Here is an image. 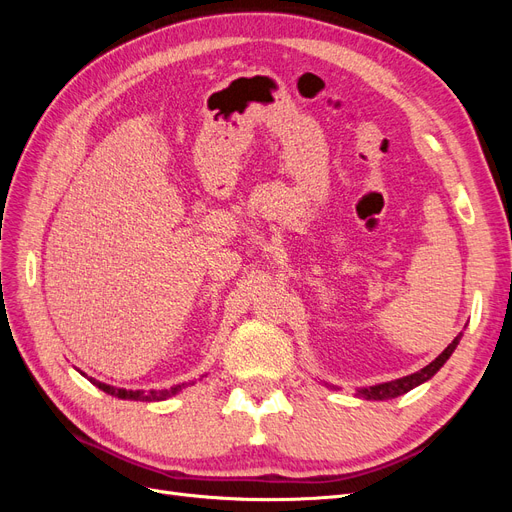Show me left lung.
I'll return each instance as SVG.
<instances>
[{
	"label": "left lung",
	"mask_w": 512,
	"mask_h": 512,
	"mask_svg": "<svg viewBox=\"0 0 512 512\" xmlns=\"http://www.w3.org/2000/svg\"><path fill=\"white\" fill-rule=\"evenodd\" d=\"M459 339H461V333L453 339L451 344H448V348L438 356V359L431 361L425 369L416 371V374H412V376L395 380V382H386V384H380V386H371V389H363V391H359V395L365 397V399L384 401V399H393V397H399V395H404V393L412 391L414 386L423 384V382H427L429 378H433V376L438 374L440 367H442L448 359H451V354L455 352V348H457V344H459Z\"/></svg>",
	"instance_id": "left-lung-1"
}]
</instances>
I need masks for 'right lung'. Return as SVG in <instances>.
<instances>
[{"mask_svg": "<svg viewBox=\"0 0 512 512\" xmlns=\"http://www.w3.org/2000/svg\"><path fill=\"white\" fill-rule=\"evenodd\" d=\"M98 386L100 389L104 391V393H108V395H113V397H119V399H143V401H162V399H166V397H170V395H175L179 389H173V391H160V393H156V391H151V395H143L141 391H123V389H113V386H106V384H102V382H98Z\"/></svg>", "mask_w": 512, "mask_h": 512, "instance_id": "obj_1", "label": "right lung"}]
</instances>
